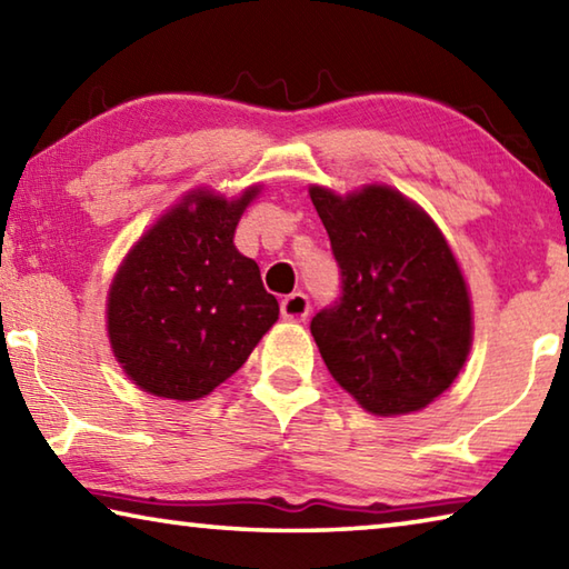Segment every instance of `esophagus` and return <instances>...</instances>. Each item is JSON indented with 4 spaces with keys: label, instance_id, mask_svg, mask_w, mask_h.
Here are the masks:
<instances>
[{
    "label": "esophagus",
    "instance_id": "esophagus-1",
    "mask_svg": "<svg viewBox=\"0 0 569 569\" xmlns=\"http://www.w3.org/2000/svg\"><path fill=\"white\" fill-rule=\"evenodd\" d=\"M283 321H303L308 316V298L303 293H291L281 301Z\"/></svg>",
    "mask_w": 569,
    "mask_h": 569
}]
</instances>
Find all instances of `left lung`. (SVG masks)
I'll return each instance as SVG.
<instances>
[{
	"label": "left lung",
	"mask_w": 569,
	"mask_h": 569,
	"mask_svg": "<svg viewBox=\"0 0 569 569\" xmlns=\"http://www.w3.org/2000/svg\"><path fill=\"white\" fill-rule=\"evenodd\" d=\"M341 268L343 296L311 321L331 377L377 417L441 397L475 341L469 286L441 228L383 182L308 186Z\"/></svg>",
	"instance_id": "obj_1"
}]
</instances>
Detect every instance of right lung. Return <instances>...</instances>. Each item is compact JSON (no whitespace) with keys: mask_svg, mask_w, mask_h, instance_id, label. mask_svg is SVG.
<instances>
[{"mask_svg":"<svg viewBox=\"0 0 569 569\" xmlns=\"http://www.w3.org/2000/svg\"><path fill=\"white\" fill-rule=\"evenodd\" d=\"M253 182L226 198L192 188L134 240L114 271L104 326L114 361L160 399L208 397L246 363L278 321L253 258L233 243Z\"/></svg>","mask_w":569,"mask_h":569,"instance_id":"add662e5","label":"right lung"}]
</instances>
